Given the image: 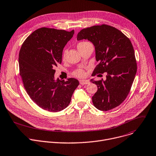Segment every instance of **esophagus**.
Returning <instances> with one entry per match:
<instances>
[{
	"label": "esophagus",
	"mask_w": 156,
	"mask_h": 156,
	"mask_svg": "<svg viewBox=\"0 0 156 156\" xmlns=\"http://www.w3.org/2000/svg\"><path fill=\"white\" fill-rule=\"evenodd\" d=\"M80 83L81 84H82V85H84V84H89L90 83V81L89 80H80Z\"/></svg>",
	"instance_id": "1"
}]
</instances>
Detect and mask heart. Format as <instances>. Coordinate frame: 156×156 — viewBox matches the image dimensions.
<instances>
[{"instance_id":"1","label":"heart","mask_w":156,"mask_h":156,"mask_svg":"<svg viewBox=\"0 0 156 156\" xmlns=\"http://www.w3.org/2000/svg\"><path fill=\"white\" fill-rule=\"evenodd\" d=\"M89 43V42H87V41H81L80 42V43L77 45V47H78V49H80L82 47H83L84 46H85L87 44H88ZM66 50H65L63 52V58H65V55H66ZM74 75L76 76V77H78V78H82V77H84V75H85V73H84V70L82 69H78L76 70L74 72Z\"/></svg>"}]
</instances>
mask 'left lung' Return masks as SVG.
<instances>
[{"mask_svg": "<svg viewBox=\"0 0 156 156\" xmlns=\"http://www.w3.org/2000/svg\"><path fill=\"white\" fill-rule=\"evenodd\" d=\"M83 39L90 41L95 47L99 63L92 76L106 73V80H90L98 87L93 103L99 110H111L125 100L134 81L137 63L133 45L120 30L105 24L82 29L77 40Z\"/></svg>", "mask_w": 156, "mask_h": 156, "instance_id": "left-lung-1", "label": "left lung"}]
</instances>
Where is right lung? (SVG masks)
<instances>
[{"label":"right lung","mask_w":156,"mask_h":156,"mask_svg":"<svg viewBox=\"0 0 156 156\" xmlns=\"http://www.w3.org/2000/svg\"><path fill=\"white\" fill-rule=\"evenodd\" d=\"M74 30L67 32L42 27L23 43L19 52L20 75L30 98L40 108L50 112L66 108L79 81L55 79V68L61 64L62 52Z\"/></svg>","instance_id":"right-lung-1"}]
</instances>
